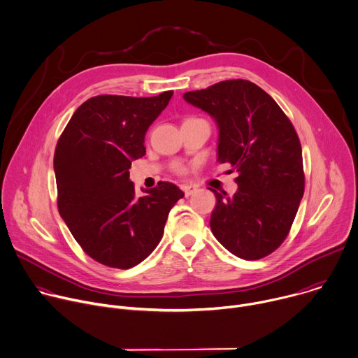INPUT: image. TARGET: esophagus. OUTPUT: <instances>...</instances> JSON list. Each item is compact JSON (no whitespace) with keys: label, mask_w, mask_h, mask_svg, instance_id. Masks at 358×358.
Instances as JSON below:
<instances>
[{"label":"esophagus","mask_w":358,"mask_h":358,"mask_svg":"<svg viewBox=\"0 0 358 358\" xmlns=\"http://www.w3.org/2000/svg\"><path fill=\"white\" fill-rule=\"evenodd\" d=\"M182 190H183L185 196H192L196 192V186H193V185H183Z\"/></svg>","instance_id":"obj_1"}]
</instances>
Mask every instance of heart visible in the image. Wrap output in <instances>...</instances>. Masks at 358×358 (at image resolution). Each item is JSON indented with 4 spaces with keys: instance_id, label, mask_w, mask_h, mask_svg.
<instances>
[{
    "instance_id": "b5f03b06",
    "label": "heart",
    "mask_w": 358,
    "mask_h": 358,
    "mask_svg": "<svg viewBox=\"0 0 358 358\" xmlns=\"http://www.w3.org/2000/svg\"><path fill=\"white\" fill-rule=\"evenodd\" d=\"M189 120H197V118H189ZM186 121H187V120H186ZM176 171H178V172H180V173H182V172H183V171H185V169H183V168H182V166H176Z\"/></svg>"
}]
</instances>
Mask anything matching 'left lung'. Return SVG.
Segmentation results:
<instances>
[{"label": "left lung", "mask_w": 358, "mask_h": 358, "mask_svg": "<svg viewBox=\"0 0 358 358\" xmlns=\"http://www.w3.org/2000/svg\"><path fill=\"white\" fill-rule=\"evenodd\" d=\"M183 99L219 127L217 161L238 176L233 196L216 194L210 229L236 257L259 259L287 238L305 192L299 136L276 101L237 79L187 92Z\"/></svg>", "instance_id": "left-lung-1"}]
</instances>
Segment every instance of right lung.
I'll return each instance as SVG.
<instances>
[{
	"instance_id": "right-lung-1",
	"label": "right lung",
	"mask_w": 358,
	"mask_h": 358,
	"mask_svg": "<svg viewBox=\"0 0 358 358\" xmlns=\"http://www.w3.org/2000/svg\"><path fill=\"white\" fill-rule=\"evenodd\" d=\"M173 92L155 97L96 96L71 115L53 158L57 207L94 261L128 269L159 244L168 214L185 193L171 182L136 197L131 162L145 155V134Z\"/></svg>"
}]
</instances>
